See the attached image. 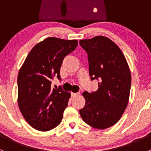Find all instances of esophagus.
I'll return each instance as SVG.
<instances>
[{"mask_svg":"<svg viewBox=\"0 0 151 151\" xmlns=\"http://www.w3.org/2000/svg\"><path fill=\"white\" fill-rule=\"evenodd\" d=\"M71 96L72 97H75V96H77V95H79V94H80V93H71Z\"/></svg>","mask_w":151,"mask_h":151,"instance_id":"esophagus-1","label":"esophagus"}]
</instances>
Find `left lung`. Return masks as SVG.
<instances>
[{
  "instance_id": "left-lung-1",
  "label": "left lung",
  "mask_w": 151,
  "mask_h": 151,
  "mask_svg": "<svg viewBox=\"0 0 151 151\" xmlns=\"http://www.w3.org/2000/svg\"><path fill=\"white\" fill-rule=\"evenodd\" d=\"M88 54L91 80H98V90L83 92L85 105L80 109L85 123L95 129L113 126L127 106L130 93L131 73L126 58L112 41L99 36L80 41Z\"/></svg>"
}]
</instances>
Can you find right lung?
<instances>
[{"label": "right lung", "instance_id": "obj_1", "mask_svg": "<svg viewBox=\"0 0 151 151\" xmlns=\"http://www.w3.org/2000/svg\"><path fill=\"white\" fill-rule=\"evenodd\" d=\"M77 40L50 37L30 50L17 77L18 105L25 121L42 132L58 126L71 94L61 86L52 87V80H61L60 68Z\"/></svg>", "mask_w": 151, "mask_h": 151}]
</instances>
